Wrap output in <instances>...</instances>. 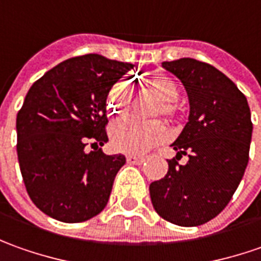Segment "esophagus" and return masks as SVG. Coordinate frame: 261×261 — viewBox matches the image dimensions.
Segmentation results:
<instances>
[{"label": "esophagus", "instance_id": "esophagus-1", "mask_svg": "<svg viewBox=\"0 0 261 261\" xmlns=\"http://www.w3.org/2000/svg\"><path fill=\"white\" fill-rule=\"evenodd\" d=\"M146 160L144 156H127V162L131 165H141Z\"/></svg>", "mask_w": 261, "mask_h": 261}]
</instances>
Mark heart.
I'll return each instance as SVG.
<instances>
[{"mask_svg":"<svg viewBox=\"0 0 261 261\" xmlns=\"http://www.w3.org/2000/svg\"><path fill=\"white\" fill-rule=\"evenodd\" d=\"M146 84L150 89L165 102L163 114L172 117L175 114L173 103L179 96V88L176 82L166 73H153L146 77ZM133 88L128 79H121L114 84L108 94V108L111 114H120L130 102ZM167 139L166 127L159 121L143 122L125 117L120 121L114 122L110 130L111 146L117 151L128 154H141Z\"/></svg>","mask_w":261,"mask_h":261,"instance_id":"obj_1","label":"heart"}]
</instances>
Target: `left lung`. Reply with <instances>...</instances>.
I'll return each instance as SVG.
<instances>
[{
  "instance_id": "obj_1",
  "label": "left lung",
  "mask_w": 261,
  "mask_h": 261,
  "mask_svg": "<svg viewBox=\"0 0 261 261\" xmlns=\"http://www.w3.org/2000/svg\"><path fill=\"white\" fill-rule=\"evenodd\" d=\"M184 85L188 122L170 144L176 158L160 180L150 184L153 208L163 220L196 227L220 214L243 179L251 143L247 98L222 72L191 58L163 62ZM188 156L185 165L177 160Z\"/></svg>"
}]
</instances>
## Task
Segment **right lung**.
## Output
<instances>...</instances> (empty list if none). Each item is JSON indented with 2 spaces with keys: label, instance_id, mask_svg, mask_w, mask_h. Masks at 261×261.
Masks as SVG:
<instances>
[{
  "label": "right lung",
  "instance_id": "add662e5",
  "mask_svg": "<svg viewBox=\"0 0 261 261\" xmlns=\"http://www.w3.org/2000/svg\"><path fill=\"white\" fill-rule=\"evenodd\" d=\"M133 68L91 53L59 63L29 89L17 114V154L29 196L46 215L82 222L107 206L125 158L85 146L108 141L107 98Z\"/></svg>",
  "mask_w": 261,
  "mask_h": 261
}]
</instances>
